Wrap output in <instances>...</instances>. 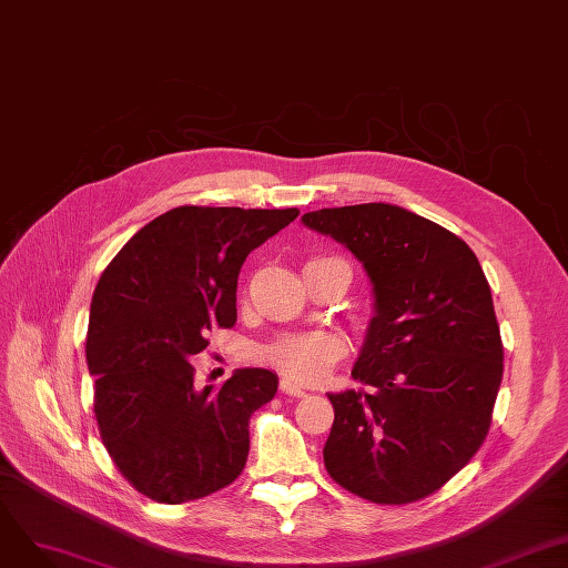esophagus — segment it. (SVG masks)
Here are the masks:
<instances>
[{"label":"esophagus","instance_id":"obj_1","mask_svg":"<svg viewBox=\"0 0 568 568\" xmlns=\"http://www.w3.org/2000/svg\"><path fill=\"white\" fill-rule=\"evenodd\" d=\"M281 390L285 393V395H292V397H304L306 395V390L300 386V384H295L292 379H281Z\"/></svg>","mask_w":568,"mask_h":568}]
</instances>
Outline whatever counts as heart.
I'll return each mask as SVG.
<instances>
[{
	"label": "heart",
	"mask_w": 568,
	"mask_h": 568,
	"mask_svg": "<svg viewBox=\"0 0 568 568\" xmlns=\"http://www.w3.org/2000/svg\"><path fill=\"white\" fill-rule=\"evenodd\" d=\"M348 353V342L337 329L287 334L262 351V361L302 384H313Z\"/></svg>",
	"instance_id": "1"
}]
</instances>
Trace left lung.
Segmentation results:
<instances>
[{"instance_id": "left-lung-1", "label": "left lung", "mask_w": 568, "mask_h": 568, "mask_svg": "<svg viewBox=\"0 0 568 568\" xmlns=\"http://www.w3.org/2000/svg\"><path fill=\"white\" fill-rule=\"evenodd\" d=\"M308 229L344 243L367 271L374 318L353 379L329 393V477L382 506L435 494L485 443L503 379L491 290L452 231L390 203L323 207Z\"/></svg>"}]
</instances>
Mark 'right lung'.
Wrapping results in <instances>:
<instances>
[{
    "instance_id": "obj_1",
    "label": "right lung",
    "mask_w": 568,
    "mask_h": 568,
    "mask_svg": "<svg viewBox=\"0 0 568 568\" xmlns=\"http://www.w3.org/2000/svg\"><path fill=\"white\" fill-rule=\"evenodd\" d=\"M297 207L180 205L144 224L95 285L87 363L93 412L114 466L146 498L178 506L234 481L250 452V416L278 390L262 367L220 388L189 363L213 327H234L239 273Z\"/></svg>"
}]
</instances>
